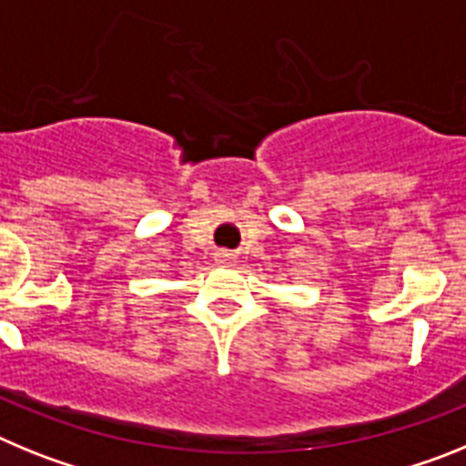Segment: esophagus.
<instances>
[{
	"label": "esophagus",
	"mask_w": 466,
	"mask_h": 466,
	"mask_svg": "<svg viewBox=\"0 0 466 466\" xmlns=\"http://www.w3.org/2000/svg\"><path fill=\"white\" fill-rule=\"evenodd\" d=\"M217 261H219V263H230V261H233V254H228V252L217 254Z\"/></svg>",
	"instance_id": "34e87169"
}]
</instances>
